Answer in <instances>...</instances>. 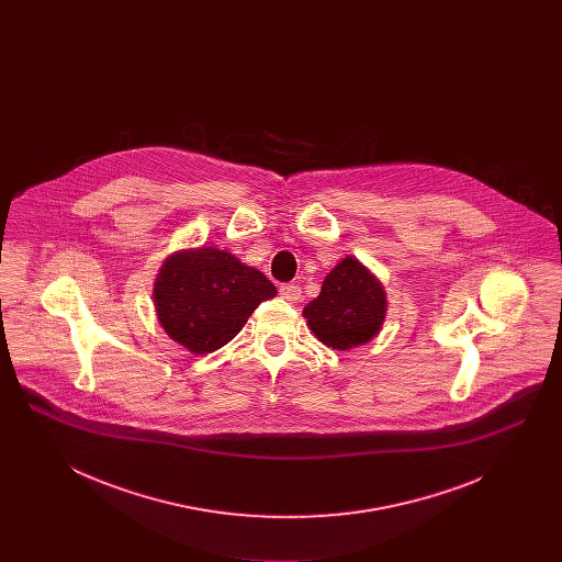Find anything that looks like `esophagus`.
<instances>
[{
	"mask_svg": "<svg viewBox=\"0 0 562 562\" xmlns=\"http://www.w3.org/2000/svg\"><path fill=\"white\" fill-rule=\"evenodd\" d=\"M280 294H282L286 301L296 303V301L301 299V289H299L296 284H282V286H280Z\"/></svg>",
	"mask_w": 562,
	"mask_h": 562,
	"instance_id": "obj_1",
	"label": "esophagus"
}]
</instances>
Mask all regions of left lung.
<instances>
[{"mask_svg": "<svg viewBox=\"0 0 562 562\" xmlns=\"http://www.w3.org/2000/svg\"><path fill=\"white\" fill-rule=\"evenodd\" d=\"M385 314V286L356 257H346L330 269L321 294L303 307L310 330L337 351L369 344L379 335Z\"/></svg>", "mask_w": 562, "mask_h": 562, "instance_id": "1", "label": "left lung"}]
</instances>
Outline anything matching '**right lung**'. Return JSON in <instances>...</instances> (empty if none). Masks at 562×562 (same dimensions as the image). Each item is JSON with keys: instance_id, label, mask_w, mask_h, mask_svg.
<instances>
[{"instance_id": "right-lung-1", "label": "right lung", "mask_w": 562, "mask_h": 562, "mask_svg": "<svg viewBox=\"0 0 562 562\" xmlns=\"http://www.w3.org/2000/svg\"><path fill=\"white\" fill-rule=\"evenodd\" d=\"M151 293L164 333L202 356L229 344L257 305L278 291L236 255L198 246L164 259Z\"/></svg>"}]
</instances>
